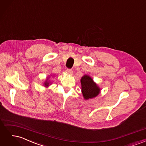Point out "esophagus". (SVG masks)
Segmentation results:
<instances>
[{
    "label": "esophagus",
    "mask_w": 146,
    "mask_h": 146,
    "mask_svg": "<svg viewBox=\"0 0 146 146\" xmlns=\"http://www.w3.org/2000/svg\"><path fill=\"white\" fill-rule=\"evenodd\" d=\"M66 72H67L69 75H72L73 74V70L72 69H67V70H66Z\"/></svg>",
    "instance_id": "34e87169"
}]
</instances>
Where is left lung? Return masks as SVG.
<instances>
[{
	"label": "left lung",
	"instance_id": "obj_1",
	"mask_svg": "<svg viewBox=\"0 0 146 146\" xmlns=\"http://www.w3.org/2000/svg\"><path fill=\"white\" fill-rule=\"evenodd\" d=\"M83 97L85 100L93 99L100 92V88L90 76L84 75L80 79Z\"/></svg>",
	"mask_w": 146,
	"mask_h": 146
}]
</instances>
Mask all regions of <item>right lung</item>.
Returning <instances> with one entry per match:
<instances>
[{"instance_id": "add662e5", "label": "right lung", "mask_w": 146, "mask_h": 146, "mask_svg": "<svg viewBox=\"0 0 146 146\" xmlns=\"http://www.w3.org/2000/svg\"><path fill=\"white\" fill-rule=\"evenodd\" d=\"M52 75H50V76H48V77H47V78H46V80H45V82L43 83V85H44V86H45V87H48V86H49V85H50L51 84H52V82L49 80V78L50 77H52ZM54 77V76H53Z\"/></svg>"}]
</instances>
